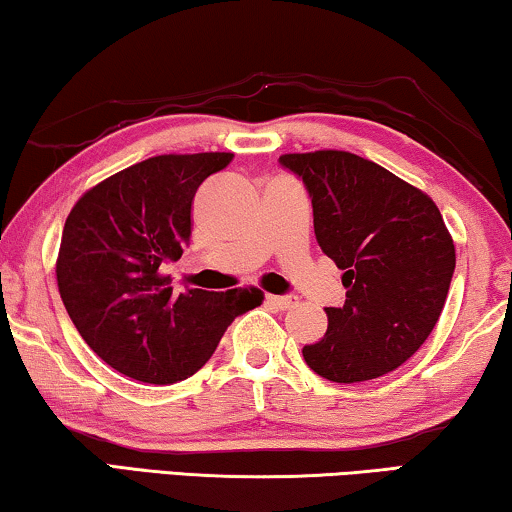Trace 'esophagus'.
<instances>
[{
	"label": "esophagus",
	"mask_w": 512,
	"mask_h": 512,
	"mask_svg": "<svg viewBox=\"0 0 512 512\" xmlns=\"http://www.w3.org/2000/svg\"><path fill=\"white\" fill-rule=\"evenodd\" d=\"M265 302H268L270 307L274 309H291L295 305V298L293 295H265Z\"/></svg>",
	"instance_id": "obj_1"
}]
</instances>
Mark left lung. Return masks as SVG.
<instances>
[{"label": "left lung", "mask_w": 512, "mask_h": 512, "mask_svg": "<svg viewBox=\"0 0 512 512\" xmlns=\"http://www.w3.org/2000/svg\"><path fill=\"white\" fill-rule=\"evenodd\" d=\"M279 164L305 182L318 247L344 270V307H325L328 332L302 348L305 362L335 383L379 379L425 344L446 305L455 244L439 207L351 152L281 154Z\"/></svg>", "instance_id": "obj_1"}]
</instances>
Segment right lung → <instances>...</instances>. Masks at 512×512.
<instances>
[{
    "label": "right lung",
    "mask_w": 512,
    "mask_h": 512,
    "mask_svg": "<svg viewBox=\"0 0 512 512\" xmlns=\"http://www.w3.org/2000/svg\"><path fill=\"white\" fill-rule=\"evenodd\" d=\"M231 161V152L145 159L85 191L66 217L55 268L59 295L87 346L129 379H189L235 316L263 302L254 286L173 293L159 272L191 238L198 187Z\"/></svg>",
    "instance_id": "right-lung-1"
}]
</instances>
